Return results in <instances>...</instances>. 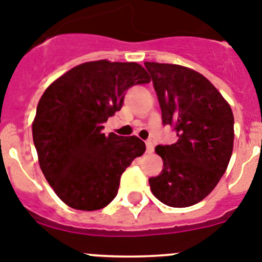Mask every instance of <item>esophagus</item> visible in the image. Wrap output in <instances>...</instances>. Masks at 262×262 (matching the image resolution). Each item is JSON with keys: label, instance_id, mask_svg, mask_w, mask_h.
<instances>
[{"label": "esophagus", "instance_id": "obj_1", "mask_svg": "<svg viewBox=\"0 0 262 262\" xmlns=\"http://www.w3.org/2000/svg\"><path fill=\"white\" fill-rule=\"evenodd\" d=\"M146 151H147V153H153V151H154L153 142H150V141H147V142H146Z\"/></svg>", "mask_w": 262, "mask_h": 262}]
</instances>
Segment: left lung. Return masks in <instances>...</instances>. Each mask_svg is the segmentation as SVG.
Listing matches in <instances>:
<instances>
[{
	"label": "left lung",
	"mask_w": 262,
	"mask_h": 262,
	"mask_svg": "<svg viewBox=\"0 0 262 262\" xmlns=\"http://www.w3.org/2000/svg\"><path fill=\"white\" fill-rule=\"evenodd\" d=\"M151 75L165 125L178 141L158 145L162 172L149 179L154 196L170 207L203 200L226 172L233 150V113L207 77L188 67L145 62Z\"/></svg>",
	"instance_id": "1"
}]
</instances>
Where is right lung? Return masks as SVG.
Listing matches in <instances>:
<instances>
[{
  "instance_id": "add662e5",
  "label": "right lung",
  "mask_w": 262,
  "mask_h": 262,
  "mask_svg": "<svg viewBox=\"0 0 262 262\" xmlns=\"http://www.w3.org/2000/svg\"><path fill=\"white\" fill-rule=\"evenodd\" d=\"M138 63L87 62L50 84L33 121V140L45 178L75 210L95 211L116 198L120 178L145 153L136 136L103 133V124L124 104L125 91L149 83Z\"/></svg>"
}]
</instances>
